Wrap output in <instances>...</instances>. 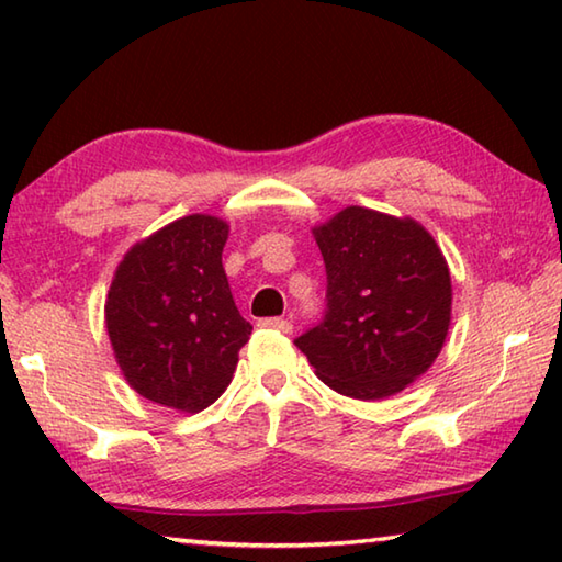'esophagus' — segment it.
<instances>
[{"label": "esophagus", "instance_id": "obj_1", "mask_svg": "<svg viewBox=\"0 0 562 562\" xmlns=\"http://www.w3.org/2000/svg\"><path fill=\"white\" fill-rule=\"evenodd\" d=\"M260 327L278 329V331H284V335H290V331H292V322L282 319V317H265V319H260Z\"/></svg>", "mask_w": 562, "mask_h": 562}]
</instances>
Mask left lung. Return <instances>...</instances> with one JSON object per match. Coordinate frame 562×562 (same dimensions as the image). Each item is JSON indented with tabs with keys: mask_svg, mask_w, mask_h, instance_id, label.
<instances>
[{
	"mask_svg": "<svg viewBox=\"0 0 562 562\" xmlns=\"http://www.w3.org/2000/svg\"><path fill=\"white\" fill-rule=\"evenodd\" d=\"M325 317L294 339L335 392L374 402L434 364L451 322V274L434 237L398 217L345 207L315 227Z\"/></svg>",
	"mask_w": 562,
	"mask_h": 562,
	"instance_id": "left-lung-1",
	"label": "left lung"
}]
</instances>
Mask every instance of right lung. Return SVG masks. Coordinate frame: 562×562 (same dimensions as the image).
Returning a JSON list of instances; mask_svg holds the SVG:
<instances>
[{
    "instance_id": "obj_1",
    "label": "right lung",
    "mask_w": 562,
    "mask_h": 562,
    "mask_svg": "<svg viewBox=\"0 0 562 562\" xmlns=\"http://www.w3.org/2000/svg\"><path fill=\"white\" fill-rule=\"evenodd\" d=\"M227 225L188 215L138 243L119 265L106 329L136 392L178 412H201L231 384L250 322L223 270Z\"/></svg>"
}]
</instances>
